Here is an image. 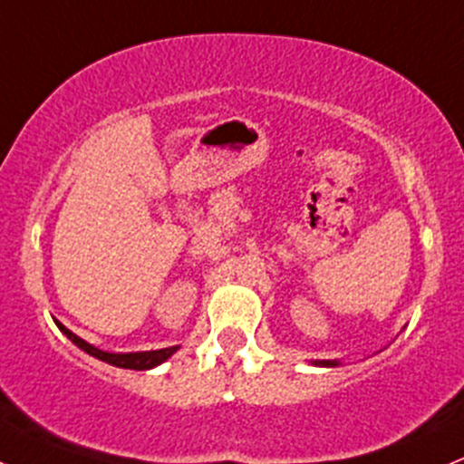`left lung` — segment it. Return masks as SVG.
Returning <instances> with one entry per match:
<instances>
[{"label": "left lung", "instance_id": "8db88e82", "mask_svg": "<svg viewBox=\"0 0 464 464\" xmlns=\"http://www.w3.org/2000/svg\"><path fill=\"white\" fill-rule=\"evenodd\" d=\"M313 365H319V368H337V365H341V361H313Z\"/></svg>", "mask_w": 464, "mask_h": 464}]
</instances>
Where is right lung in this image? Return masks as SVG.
<instances>
[{
    "label": "right lung",
    "instance_id": "add662e5",
    "mask_svg": "<svg viewBox=\"0 0 464 464\" xmlns=\"http://www.w3.org/2000/svg\"><path fill=\"white\" fill-rule=\"evenodd\" d=\"M54 324H57V328L65 334V337L72 341L76 348H81L83 353L94 356V359L105 361V363L116 365V368H125V370H151V368H156V365L165 363V361L169 359L171 354H176L178 348H180V345H171V348L145 350V353H108V350H101V348H96V345L88 343L85 339H81L79 334L72 333V330L65 328L59 319H54Z\"/></svg>",
    "mask_w": 464,
    "mask_h": 464
}]
</instances>
